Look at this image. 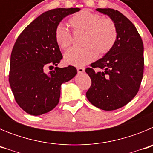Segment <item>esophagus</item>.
I'll return each mask as SVG.
<instances>
[{"label":"esophagus","instance_id":"1","mask_svg":"<svg viewBox=\"0 0 153 153\" xmlns=\"http://www.w3.org/2000/svg\"><path fill=\"white\" fill-rule=\"evenodd\" d=\"M77 71L79 74H83V73H84L85 71V68L84 67H78Z\"/></svg>","mask_w":153,"mask_h":153}]
</instances>
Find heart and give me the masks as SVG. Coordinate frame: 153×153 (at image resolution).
Here are the masks:
<instances>
[{
    "label": "heart",
    "mask_w": 153,
    "mask_h": 153,
    "mask_svg": "<svg viewBox=\"0 0 153 153\" xmlns=\"http://www.w3.org/2000/svg\"><path fill=\"white\" fill-rule=\"evenodd\" d=\"M69 24L74 33H84L82 49H70L64 55L68 64L82 67L91 63L98 53L104 55L111 51L117 40L118 31L114 21L102 18L99 13L90 10H82L69 19ZM54 38L60 49L67 50L72 44V36L63 24L57 25Z\"/></svg>",
    "instance_id": "heart-1"
}]
</instances>
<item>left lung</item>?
Here are the masks:
<instances>
[{
    "instance_id": "obj_1",
    "label": "left lung",
    "mask_w": 153,
    "mask_h": 153,
    "mask_svg": "<svg viewBox=\"0 0 153 153\" xmlns=\"http://www.w3.org/2000/svg\"><path fill=\"white\" fill-rule=\"evenodd\" d=\"M114 21L118 36L111 51L86 69L92 83L86 98L96 107L111 111L130 102L137 94L143 75V43L136 27L118 10L97 8ZM94 68L101 71L96 72Z\"/></svg>"
}]
</instances>
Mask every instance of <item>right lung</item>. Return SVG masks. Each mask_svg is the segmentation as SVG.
I'll use <instances>...</instances> for the list:
<instances>
[{
    "mask_svg": "<svg viewBox=\"0 0 153 153\" xmlns=\"http://www.w3.org/2000/svg\"><path fill=\"white\" fill-rule=\"evenodd\" d=\"M79 8L47 10L19 35L12 50L9 83L19 106L33 116L52 110L60 100L62 83L77 74L76 67H57L63 56L54 38L56 26ZM56 67L49 73L47 66Z\"/></svg>",
    "mask_w": 153,
    "mask_h": 153,
    "instance_id": "right-lung-1",
    "label": "right lung"
}]
</instances>
